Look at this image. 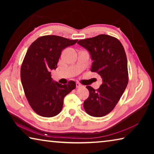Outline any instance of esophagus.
I'll return each mask as SVG.
<instances>
[{"mask_svg":"<svg viewBox=\"0 0 154 154\" xmlns=\"http://www.w3.org/2000/svg\"><path fill=\"white\" fill-rule=\"evenodd\" d=\"M76 87H77V88H81V87H82V85H81L79 83H78V82H77V83H76Z\"/></svg>","mask_w":154,"mask_h":154,"instance_id":"1","label":"esophagus"}]
</instances>
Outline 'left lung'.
I'll list each match as a JSON object with an SVG mask.
<instances>
[{"label": "left lung", "instance_id": "obj_1", "mask_svg": "<svg viewBox=\"0 0 154 154\" xmlns=\"http://www.w3.org/2000/svg\"><path fill=\"white\" fill-rule=\"evenodd\" d=\"M77 43L89 52L93 61L91 71L97 72L103 79L96 90L86 86L90 95L83 107L91 116H105L116 106L128 83L124 48L118 39L106 35L80 40Z\"/></svg>", "mask_w": 154, "mask_h": 154}]
</instances>
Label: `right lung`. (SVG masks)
<instances>
[{"label": "right lung", "mask_w": 154, "mask_h": 154, "mask_svg": "<svg viewBox=\"0 0 154 154\" xmlns=\"http://www.w3.org/2000/svg\"><path fill=\"white\" fill-rule=\"evenodd\" d=\"M77 42L56 35L41 36L26 54L21 81L30 106L41 116L51 118L60 113L64 98L76 88L73 81L64 85L54 82L51 71L57 68L62 51Z\"/></svg>", "instance_id": "right-lung-1"}]
</instances>
